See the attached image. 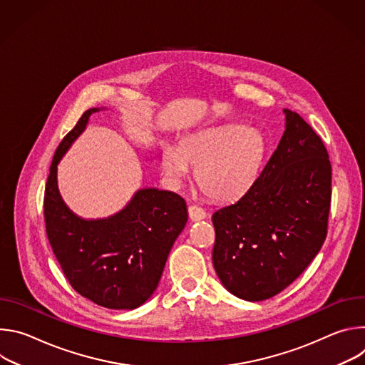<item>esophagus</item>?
Returning a JSON list of instances; mask_svg holds the SVG:
<instances>
[{
    "instance_id": "34e87169",
    "label": "esophagus",
    "mask_w": 365,
    "mask_h": 365,
    "mask_svg": "<svg viewBox=\"0 0 365 365\" xmlns=\"http://www.w3.org/2000/svg\"><path fill=\"white\" fill-rule=\"evenodd\" d=\"M189 220L192 222H196V221H200V220H205L206 218V212L202 210V207L199 206H189Z\"/></svg>"
}]
</instances>
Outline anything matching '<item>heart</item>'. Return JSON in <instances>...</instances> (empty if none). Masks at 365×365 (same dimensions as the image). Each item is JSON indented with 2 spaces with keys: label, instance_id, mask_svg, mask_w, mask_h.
Listing matches in <instances>:
<instances>
[{
  "label": "heart",
  "instance_id": "b5f03b06",
  "mask_svg": "<svg viewBox=\"0 0 365 365\" xmlns=\"http://www.w3.org/2000/svg\"><path fill=\"white\" fill-rule=\"evenodd\" d=\"M266 154V138L254 127L227 124L162 147V170L172 183L183 182L190 166L199 187L215 200H232L255 182Z\"/></svg>",
  "mask_w": 365,
  "mask_h": 365
}]
</instances>
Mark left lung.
<instances>
[{
	"label": "left lung",
	"mask_w": 365,
	"mask_h": 365,
	"mask_svg": "<svg viewBox=\"0 0 365 365\" xmlns=\"http://www.w3.org/2000/svg\"><path fill=\"white\" fill-rule=\"evenodd\" d=\"M284 133L262 175L212 215V263L234 296L262 302L293 283L319 252L331 207L328 151L312 127L283 110Z\"/></svg>",
	"instance_id": "left-lung-1"
}]
</instances>
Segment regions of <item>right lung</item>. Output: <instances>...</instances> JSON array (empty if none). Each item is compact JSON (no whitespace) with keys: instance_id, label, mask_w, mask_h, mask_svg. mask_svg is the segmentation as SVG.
Instances as JSON below:
<instances>
[{"instance_id":"right-lung-1","label":"right lung","mask_w":365,"mask_h":365,"mask_svg":"<svg viewBox=\"0 0 365 365\" xmlns=\"http://www.w3.org/2000/svg\"><path fill=\"white\" fill-rule=\"evenodd\" d=\"M101 110L107 108L85 111L55 153L44 192L46 232L79 294L102 307L133 310L158 289L169 252L187 222V210L178 193L143 187L108 218L85 220L71 211L59 192L58 165Z\"/></svg>"}]
</instances>
